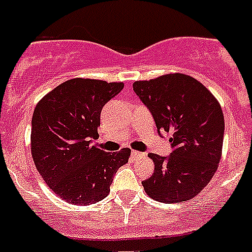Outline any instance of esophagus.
<instances>
[{"label":"esophagus","mask_w":252,"mask_h":252,"mask_svg":"<svg viewBox=\"0 0 252 252\" xmlns=\"http://www.w3.org/2000/svg\"><path fill=\"white\" fill-rule=\"evenodd\" d=\"M143 154L142 152H139V151H132L131 152V158H142Z\"/></svg>","instance_id":"esophagus-1"}]
</instances>
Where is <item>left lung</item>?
<instances>
[{"instance_id":"obj_1","label":"left lung","mask_w":252,"mask_h":252,"mask_svg":"<svg viewBox=\"0 0 252 252\" xmlns=\"http://www.w3.org/2000/svg\"><path fill=\"white\" fill-rule=\"evenodd\" d=\"M132 88L154 116L158 131L172 134L170 156L150 154L155 164L143 181L146 194L161 203H182L200 192L219 168L224 113L206 86L186 74L170 72L136 80Z\"/></svg>"}]
</instances>
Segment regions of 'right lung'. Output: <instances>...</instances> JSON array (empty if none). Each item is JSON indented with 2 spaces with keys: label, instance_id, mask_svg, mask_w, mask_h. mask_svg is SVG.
<instances>
[{
  "label": "right lung",
  "instance_id": "obj_1",
  "mask_svg": "<svg viewBox=\"0 0 252 252\" xmlns=\"http://www.w3.org/2000/svg\"><path fill=\"white\" fill-rule=\"evenodd\" d=\"M124 88L122 82L74 78L52 90L32 116L31 154L54 194L74 206L108 196L114 173L128 161L130 148L104 152L91 146L98 136L102 106Z\"/></svg>",
  "mask_w": 252,
  "mask_h": 252
}]
</instances>
